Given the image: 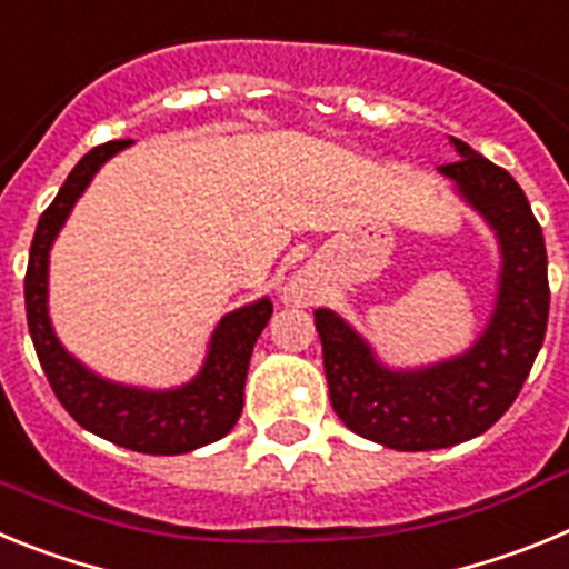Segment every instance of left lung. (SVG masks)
I'll return each mask as SVG.
<instances>
[{
	"instance_id": "left-lung-1",
	"label": "left lung",
	"mask_w": 569,
	"mask_h": 569,
	"mask_svg": "<svg viewBox=\"0 0 569 569\" xmlns=\"http://www.w3.org/2000/svg\"><path fill=\"white\" fill-rule=\"evenodd\" d=\"M461 159L441 164L459 196L485 216L501 248L496 310L470 350L419 370H390L333 310H316L336 416L376 445L419 453L476 439L516 401L539 356L550 313L541 224L505 168L450 139Z\"/></svg>"
}]
</instances>
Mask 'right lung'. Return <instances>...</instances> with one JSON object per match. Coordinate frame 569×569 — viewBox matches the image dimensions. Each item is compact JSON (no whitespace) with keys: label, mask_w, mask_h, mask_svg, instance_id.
Instances as JSON below:
<instances>
[{"label":"right lung","mask_w":569,"mask_h":569,"mask_svg":"<svg viewBox=\"0 0 569 569\" xmlns=\"http://www.w3.org/2000/svg\"><path fill=\"white\" fill-rule=\"evenodd\" d=\"M128 144L130 139H119L84 153L59 188L57 199L42 213L30 241L24 310L39 365L77 425L136 453L179 456L219 441L233 430L244 405L250 353L270 321L273 305L270 299H259L224 316L210 336V350L199 376L173 390L116 385L88 370L64 350L48 316L50 244L97 170Z\"/></svg>","instance_id":"right-lung-1"}]
</instances>
